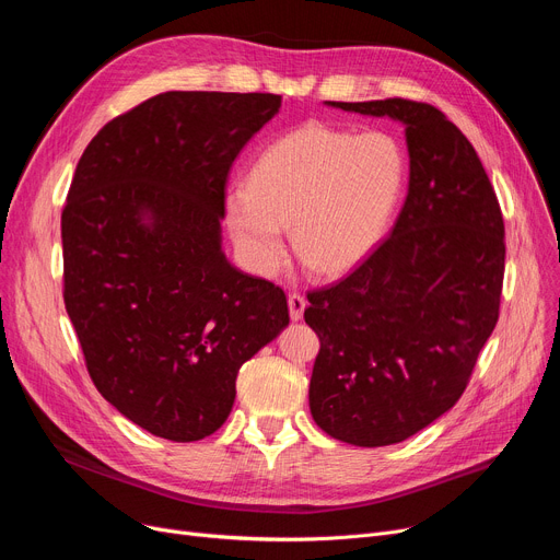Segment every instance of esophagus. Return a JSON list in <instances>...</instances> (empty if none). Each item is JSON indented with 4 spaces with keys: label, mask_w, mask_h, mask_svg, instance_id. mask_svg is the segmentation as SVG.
<instances>
[{
    "label": "esophagus",
    "mask_w": 560,
    "mask_h": 560,
    "mask_svg": "<svg viewBox=\"0 0 560 560\" xmlns=\"http://www.w3.org/2000/svg\"><path fill=\"white\" fill-rule=\"evenodd\" d=\"M288 308H290V319L292 322H300L304 317V308H306V300L300 292H292L288 298Z\"/></svg>",
    "instance_id": "1"
}]
</instances>
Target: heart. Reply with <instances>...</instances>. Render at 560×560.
<instances>
[{"instance_id":"obj_1","label":"heart","mask_w":560,"mask_h":560,"mask_svg":"<svg viewBox=\"0 0 560 560\" xmlns=\"http://www.w3.org/2000/svg\"><path fill=\"white\" fill-rule=\"evenodd\" d=\"M406 179L401 144L388 131L351 133L306 122L265 147L247 186L226 192V220L249 268L270 275L292 247L322 277H340L376 249Z\"/></svg>"}]
</instances>
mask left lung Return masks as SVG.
<instances>
[{
	"label": "left lung",
	"mask_w": 560,
	"mask_h": 560,
	"mask_svg": "<svg viewBox=\"0 0 560 560\" xmlns=\"http://www.w3.org/2000/svg\"><path fill=\"white\" fill-rule=\"evenodd\" d=\"M404 125L408 195L388 238L331 288L308 292L319 338L308 406L342 443L386 447L460 399L504 283V218L475 147L431 104L327 102Z\"/></svg>",
	"instance_id": "obj_1"
}]
</instances>
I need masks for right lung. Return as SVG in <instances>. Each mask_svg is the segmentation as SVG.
I'll return each instance as SVG.
<instances>
[{"label": "right lung", "mask_w": 560, "mask_h": 560, "mask_svg": "<svg viewBox=\"0 0 560 560\" xmlns=\"http://www.w3.org/2000/svg\"><path fill=\"white\" fill-rule=\"evenodd\" d=\"M281 108L270 93L156 95L85 147L61 215L63 300L102 397L192 443L231 413L235 376L288 327L283 290L222 252L229 170Z\"/></svg>", "instance_id": "obj_1"}]
</instances>
